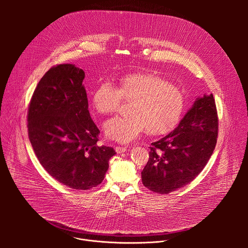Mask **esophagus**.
Returning a JSON list of instances; mask_svg holds the SVG:
<instances>
[{
    "label": "esophagus",
    "mask_w": 248,
    "mask_h": 248,
    "mask_svg": "<svg viewBox=\"0 0 248 248\" xmlns=\"http://www.w3.org/2000/svg\"><path fill=\"white\" fill-rule=\"evenodd\" d=\"M127 151V147H122V146H116L115 147V152L117 154H121V153H124Z\"/></svg>",
    "instance_id": "obj_1"
}]
</instances>
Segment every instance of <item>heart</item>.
Instances as JSON below:
<instances>
[{"instance_id": "b5f03b06", "label": "heart", "mask_w": 248, "mask_h": 248, "mask_svg": "<svg viewBox=\"0 0 248 248\" xmlns=\"http://www.w3.org/2000/svg\"><path fill=\"white\" fill-rule=\"evenodd\" d=\"M132 101L129 116L108 120L107 138L129 143L143 132L162 136L175 129L182 115L185 98L182 91L162 77L148 72H135L121 76L117 88L110 82L101 83L92 96L94 109L103 115L116 112L122 103Z\"/></svg>"}]
</instances>
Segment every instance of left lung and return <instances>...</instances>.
Instances as JSON below:
<instances>
[{"mask_svg":"<svg viewBox=\"0 0 248 248\" xmlns=\"http://www.w3.org/2000/svg\"><path fill=\"white\" fill-rule=\"evenodd\" d=\"M218 118L212 93L198 98L168 136L153 142L141 172L145 187L169 194L193 181L203 170L217 144Z\"/></svg>","mask_w":248,"mask_h":248,"instance_id":"left-lung-1","label":"left lung"}]
</instances>
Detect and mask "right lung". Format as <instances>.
<instances>
[{"label": "right lung", "mask_w": 248, "mask_h": 248, "mask_svg": "<svg viewBox=\"0 0 248 248\" xmlns=\"http://www.w3.org/2000/svg\"><path fill=\"white\" fill-rule=\"evenodd\" d=\"M83 70L50 68L39 81L28 110V133L44 169L60 183L89 190L102 182L116 153L98 146L99 129L89 112Z\"/></svg>", "instance_id": "add662e5"}]
</instances>
